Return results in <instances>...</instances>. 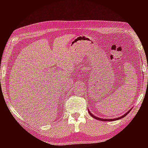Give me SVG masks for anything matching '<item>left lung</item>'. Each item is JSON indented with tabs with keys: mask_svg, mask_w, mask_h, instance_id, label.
Returning <instances> with one entry per match:
<instances>
[{
	"mask_svg": "<svg viewBox=\"0 0 148 148\" xmlns=\"http://www.w3.org/2000/svg\"><path fill=\"white\" fill-rule=\"evenodd\" d=\"M131 110H130L129 112H127L126 114H125L124 115H123L122 116H121V117H117V118H114V119H102V118H99V117H96V116H95L94 115H92L91 112H90V111L89 110H88L89 111V114L91 115V116L93 117V118H95V119H98V120H101V121H116V120H118V119H121V118H123V117H125L127 116V114H129V112L131 111Z\"/></svg>",
	"mask_w": 148,
	"mask_h": 148,
	"instance_id": "obj_1",
	"label": "left lung"
}]
</instances>
